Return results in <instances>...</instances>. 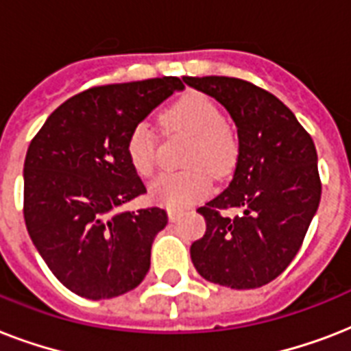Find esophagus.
Returning a JSON list of instances; mask_svg holds the SVG:
<instances>
[{
    "label": "esophagus",
    "mask_w": 351,
    "mask_h": 351,
    "mask_svg": "<svg viewBox=\"0 0 351 351\" xmlns=\"http://www.w3.org/2000/svg\"><path fill=\"white\" fill-rule=\"evenodd\" d=\"M180 215H182L180 209H167V217H169L171 222H175V220L180 219Z\"/></svg>",
    "instance_id": "1"
}]
</instances>
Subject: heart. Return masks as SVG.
Wrapping results in <instances>:
<instances>
[{
  "mask_svg": "<svg viewBox=\"0 0 351 351\" xmlns=\"http://www.w3.org/2000/svg\"><path fill=\"white\" fill-rule=\"evenodd\" d=\"M162 127L167 132H180L191 138L186 162L180 173H164L149 186L154 202L167 208H186L209 191V176H224L233 169L239 156V138L222 111L211 98L200 93H187L162 112ZM158 138L147 121L132 127L127 136V156L140 176L153 175L156 167Z\"/></svg>",
  "mask_w": 351,
  "mask_h": 351,
  "instance_id": "b5f03b06",
  "label": "heart"
}]
</instances>
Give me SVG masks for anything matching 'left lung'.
<instances>
[{
  "label": "left lung",
  "instance_id": "8db88e82",
  "mask_svg": "<svg viewBox=\"0 0 351 351\" xmlns=\"http://www.w3.org/2000/svg\"><path fill=\"white\" fill-rule=\"evenodd\" d=\"M220 101L239 132L233 180L197 211L206 233L191 261L206 280L233 289L271 282L293 261L321 202L315 143L271 93L228 76H184ZM237 208L233 219L221 215Z\"/></svg>",
  "mask_w": 351,
  "mask_h": 351
}]
</instances>
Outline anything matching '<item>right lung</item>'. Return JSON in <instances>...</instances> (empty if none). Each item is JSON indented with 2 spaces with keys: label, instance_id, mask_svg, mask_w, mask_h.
Returning a JSON list of instances; mask_svg holds the SVG:
<instances>
[{
  "label": "right lung",
  "instance_id": "add662e5",
  "mask_svg": "<svg viewBox=\"0 0 351 351\" xmlns=\"http://www.w3.org/2000/svg\"><path fill=\"white\" fill-rule=\"evenodd\" d=\"M182 89L175 76L93 87L63 101L32 138L23 165L25 224L49 269L73 293L112 299L147 275L167 213H114L145 193L127 156V136Z\"/></svg>",
  "mask_w": 351,
  "mask_h": 351
}]
</instances>
